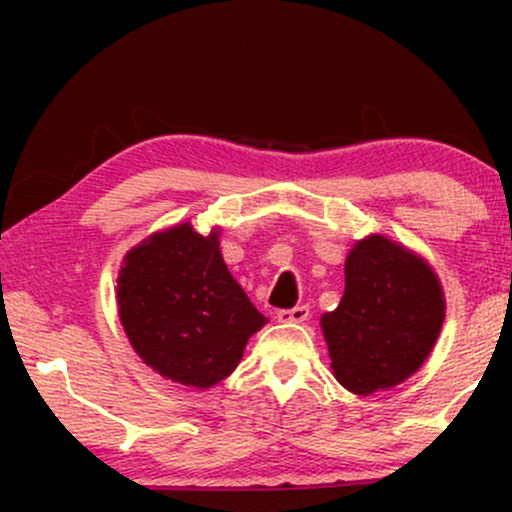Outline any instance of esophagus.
<instances>
[{"instance_id": "obj_1", "label": "esophagus", "mask_w": 512, "mask_h": 512, "mask_svg": "<svg viewBox=\"0 0 512 512\" xmlns=\"http://www.w3.org/2000/svg\"><path fill=\"white\" fill-rule=\"evenodd\" d=\"M286 313H289V320H301V317L296 315V310H286Z\"/></svg>"}]
</instances>
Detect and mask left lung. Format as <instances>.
I'll return each instance as SVG.
<instances>
[{"instance_id":"obj_1","label":"left lung","mask_w":512,"mask_h":512,"mask_svg":"<svg viewBox=\"0 0 512 512\" xmlns=\"http://www.w3.org/2000/svg\"><path fill=\"white\" fill-rule=\"evenodd\" d=\"M117 310L129 344L163 378L211 387L238 368L267 317L228 272L219 231L190 223L154 233L127 252Z\"/></svg>"}]
</instances>
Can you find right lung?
Instances as JSON below:
<instances>
[{"instance_id": "right-lung-1", "label": "right lung", "mask_w": 512, "mask_h": 512, "mask_svg": "<svg viewBox=\"0 0 512 512\" xmlns=\"http://www.w3.org/2000/svg\"><path fill=\"white\" fill-rule=\"evenodd\" d=\"M344 274V296L322 315V332L339 383L373 395L424 366L443 327V289L421 257L385 236L358 240Z\"/></svg>"}]
</instances>
